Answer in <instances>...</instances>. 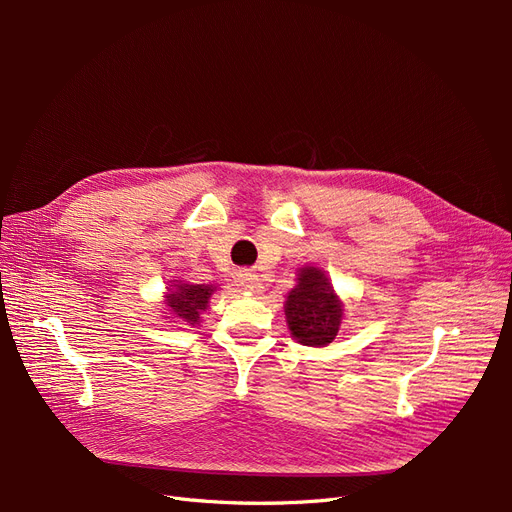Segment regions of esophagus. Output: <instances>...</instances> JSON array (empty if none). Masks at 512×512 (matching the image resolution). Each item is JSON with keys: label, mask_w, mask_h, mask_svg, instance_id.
I'll return each instance as SVG.
<instances>
[{"label": "esophagus", "mask_w": 512, "mask_h": 512, "mask_svg": "<svg viewBox=\"0 0 512 512\" xmlns=\"http://www.w3.org/2000/svg\"><path fill=\"white\" fill-rule=\"evenodd\" d=\"M239 284H241L243 290L252 292V294H258V292H262V288H265L260 282L258 273H254V271H241L239 273Z\"/></svg>", "instance_id": "esophagus-1"}]
</instances>
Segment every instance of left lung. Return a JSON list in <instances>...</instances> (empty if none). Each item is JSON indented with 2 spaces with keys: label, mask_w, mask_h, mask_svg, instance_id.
<instances>
[{
  "label": "left lung",
  "mask_w": 512,
  "mask_h": 512,
  "mask_svg": "<svg viewBox=\"0 0 512 512\" xmlns=\"http://www.w3.org/2000/svg\"><path fill=\"white\" fill-rule=\"evenodd\" d=\"M284 312L292 339L303 346L324 348L342 327L344 301L333 290L327 273L305 265L297 273V284L288 292Z\"/></svg>",
  "instance_id": "8db88e82"
}]
</instances>
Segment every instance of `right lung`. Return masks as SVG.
I'll return each instance as SVG.
<instances>
[{
  "instance_id": "1",
  "label": "right lung",
  "mask_w": 512,
  "mask_h": 512,
  "mask_svg": "<svg viewBox=\"0 0 512 512\" xmlns=\"http://www.w3.org/2000/svg\"><path fill=\"white\" fill-rule=\"evenodd\" d=\"M218 290L215 284H190L183 280H170L164 292L166 320L183 324V327H198L200 316L209 309V301Z\"/></svg>"
}]
</instances>
